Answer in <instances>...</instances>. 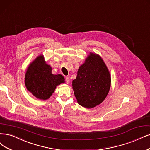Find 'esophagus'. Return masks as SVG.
Listing matches in <instances>:
<instances>
[{
  "label": "esophagus",
  "mask_w": 150,
  "mask_h": 150,
  "mask_svg": "<svg viewBox=\"0 0 150 150\" xmlns=\"http://www.w3.org/2000/svg\"><path fill=\"white\" fill-rule=\"evenodd\" d=\"M65 81H66L67 83L69 84V83H70V79H69V77L66 76V77H65Z\"/></svg>",
  "instance_id": "1"
}]
</instances>
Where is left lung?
<instances>
[{"instance_id":"1","label":"left lung","mask_w":150,"mask_h":150,"mask_svg":"<svg viewBox=\"0 0 150 150\" xmlns=\"http://www.w3.org/2000/svg\"><path fill=\"white\" fill-rule=\"evenodd\" d=\"M75 96L79 104L92 108L106 98L110 87V76L104 61L98 55L90 53L72 81Z\"/></svg>"}]
</instances>
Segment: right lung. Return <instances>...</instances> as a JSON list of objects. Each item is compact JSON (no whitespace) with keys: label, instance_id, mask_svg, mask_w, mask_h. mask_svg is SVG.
<instances>
[{"label":"right lung","instance_id":"1","mask_svg":"<svg viewBox=\"0 0 150 150\" xmlns=\"http://www.w3.org/2000/svg\"><path fill=\"white\" fill-rule=\"evenodd\" d=\"M51 71V67L46 64L42 55L38 56L26 70L27 90L38 99L46 100L50 98L56 86L65 81L62 75H53Z\"/></svg>","mask_w":150,"mask_h":150}]
</instances>
